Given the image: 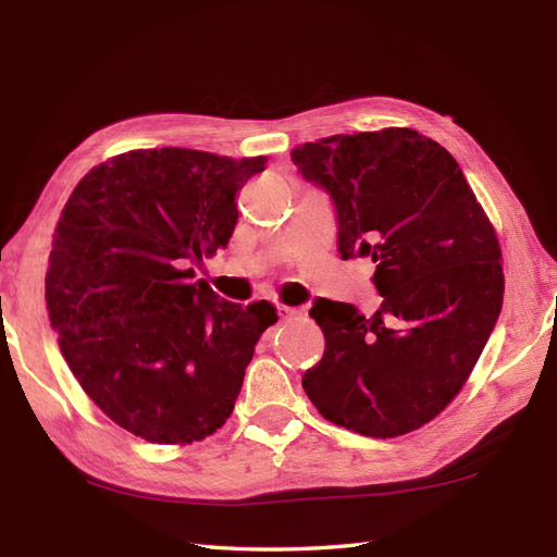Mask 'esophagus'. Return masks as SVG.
<instances>
[{
	"label": "esophagus",
	"instance_id": "34e87169",
	"mask_svg": "<svg viewBox=\"0 0 557 557\" xmlns=\"http://www.w3.org/2000/svg\"><path fill=\"white\" fill-rule=\"evenodd\" d=\"M277 315H280V321H292V318L299 315V311L289 309V306H277Z\"/></svg>",
	"mask_w": 557,
	"mask_h": 557
}]
</instances>
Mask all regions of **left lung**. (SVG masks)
Instances as JSON below:
<instances>
[{"label": "left lung", "instance_id": "1", "mask_svg": "<svg viewBox=\"0 0 557 557\" xmlns=\"http://www.w3.org/2000/svg\"><path fill=\"white\" fill-rule=\"evenodd\" d=\"M337 218L342 260L371 258L373 315L318 297L323 359L301 377L313 407L371 437L437 417L474 369L503 309L500 246L457 160L411 128L292 150Z\"/></svg>", "mask_w": 557, "mask_h": 557}]
</instances>
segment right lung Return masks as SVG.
<instances>
[{
    "mask_svg": "<svg viewBox=\"0 0 557 557\" xmlns=\"http://www.w3.org/2000/svg\"><path fill=\"white\" fill-rule=\"evenodd\" d=\"M268 158L132 150L92 168L57 222L45 299L69 369L108 417L158 445L203 441L230 419L268 301L188 282L230 244L236 194Z\"/></svg>",
    "mask_w": 557,
    "mask_h": 557,
    "instance_id": "right-lung-1",
    "label": "right lung"
}]
</instances>
